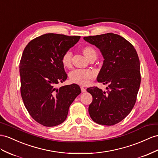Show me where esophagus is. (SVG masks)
I'll use <instances>...</instances> for the list:
<instances>
[{"instance_id":"1","label":"esophagus","mask_w":158,"mask_h":158,"mask_svg":"<svg viewBox=\"0 0 158 158\" xmlns=\"http://www.w3.org/2000/svg\"><path fill=\"white\" fill-rule=\"evenodd\" d=\"M81 92H82V93H84V92H85V91H86V89H85V88H84V87H81Z\"/></svg>"}]
</instances>
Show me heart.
Returning <instances> with one entry per match:
<instances>
[{
  "label": "heart",
  "instance_id": "heart-1",
  "mask_svg": "<svg viewBox=\"0 0 158 158\" xmlns=\"http://www.w3.org/2000/svg\"><path fill=\"white\" fill-rule=\"evenodd\" d=\"M83 55L85 57L89 60L92 56H96L97 52L94 48L90 46H85L82 49ZM71 52L70 51H66L61 56V63L64 67L69 68L71 65ZM95 73L91 70L85 69H75L70 72L69 79L73 83L78 84L79 85H86L89 83L90 80L94 79Z\"/></svg>",
  "mask_w": 158,
  "mask_h": 158
}]
</instances>
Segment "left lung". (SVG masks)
Returning a JSON list of instances; mask_svg holds the SVG:
<instances>
[{
  "label": "left lung",
  "instance_id": "obj_1",
  "mask_svg": "<svg viewBox=\"0 0 158 158\" xmlns=\"http://www.w3.org/2000/svg\"><path fill=\"white\" fill-rule=\"evenodd\" d=\"M83 39L102 52L104 60L97 79L108 85L107 93L97 87L87 89L93 97L89 114L98 124L118 123L136 102L141 83L138 55L134 47L119 35L110 33Z\"/></svg>",
  "mask_w": 158,
  "mask_h": 158
}]
</instances>
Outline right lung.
Wrapping results in <instances>:
<instances>
[{
    "label": "right lung",
    "mask_w": 158,
    "mask_h": 158,
    "mask_svg": "<svg viewBox=\"0 0 158 158\" xmlns=\"http://www.w3.org/2000/svg\"><path fill=\"white\" fill-rule=\"evenodd\" d=\"M80 37L44 34L31 40L23 51L19 64L21 97L31 116L44 126L62 123L81 92L77 84L56 87L67 78L61 56Z\"/></svg>",
    "instance_id": "right-lung-1"
}]
</instances>
